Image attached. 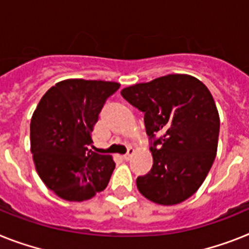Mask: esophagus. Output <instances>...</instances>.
I'll use <instances>...</instances> for the list:
<instances>
[{
	"label": "esophagus",
	"instance_id": "obj_1",
	"mask_svg": "<svg viewBox=\"0 0 249 249\" xmlns=\"http://www.w3.org/2000/svg\"><path fill=\"white\" fill-rule=\"evenodd\" d=\"M135 153V149L134 148H129L128 149V153L126 154H124V156H123V158H124L125 160H129L131 158V156H133V154Z\"/></svg>",
	"mask_w": 249,
	"mask_h": 249
}]
</instances>
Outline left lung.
<instances>
[{"label": "left lung", "mask_w": 249, "mask_h": 249, "mask_svg": "<svg viewBox=\"0 0 249 249\" xmlns=\"http://www.w3.org/2000/svg\"><path fill=\"white\" fill-rule=\"evenodd\" d=\"M144 112L153 167L137 178L145 199L176 205L195 194L212 168L218 150L220 119L212 93L189 74H167L121 89Z\"/></svg>", "instance_id": "obj_1"}]
</instances>
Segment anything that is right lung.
Returning <instances> with one entry per match:
<instances>
[{"label":"right lung","mask_w":249,"mask_h":249,"mask_svg":"<svg viewBox=\"0 0 249 249\" xmlns=\"http://www.w3.org/2000/svg\"><path fill=\"white\" fill-rule=\"evenodd\" d=\"M120 83L64 79L50 87L30 123L35 168L48 189L67 201H85L106 189L115 162L89 149L93 126Z\"/></svg>","instance_id":"right-lung-1"}]
</instances>
